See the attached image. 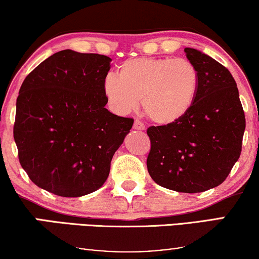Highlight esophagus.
Returning <instances> with one entry per match:
<instances>
[{"label": "esophagus", "instance_id": "esophagus-1", "mask_svg": "<svg viewBox=\"0 0 259 259\" xmlns=\"http://www.w3.org/2000/svg\"><path fill=\"white\" fill-rule=\"evenodd\" d=\"M133 128L137 130V131H144L145 130V125L141 121H139V120H136L133 123Z\"/></svg>", "mask_w": 259, "mask_h": 259}]
</instances>
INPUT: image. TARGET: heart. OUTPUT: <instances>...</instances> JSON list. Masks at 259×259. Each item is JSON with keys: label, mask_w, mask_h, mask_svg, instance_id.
I'll list each match as a JSON object with an SVG mask.
<instances>
[{"label": "heart", "mask_w": 259, "mask_h": 259, "mask_svg": "<svg viewBox=\"0 0 259 259\" xmlns=\"http://www.w3.org/2000/svg\"><path fill=\"white\" fill-rule=\"evenodd\" d=\"M200 75L187 60L136 58L119 67L118 76L109 73L102 83L108 105L126 114L139 104L145 115L160 126L183 119L194 104Z\"/></svg>", "instance_id": "b5f03b06"}]
</instances>
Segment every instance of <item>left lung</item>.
Wrapping results in <instances>:
<instances>
[{
  "instance_id": "1",
  "label": "left lung",
  "mask_w": 259,
  "mask_h": 259,
  "mask_svg": "<svg viewBox=\"0 0 259 259\" xmlns=\"http://www.w3.org/2000/svg\"><path fill=\"white\" fill-rule=\"evenodd\" d=\"M184 52L199 72V90L178 122L147 130V169L165 189L198 193L221 185L239 159L245 115L229 69L194 48Z\"/></svg>"
}]
</instances>
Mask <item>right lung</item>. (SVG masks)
<instances>
[{"label": "right lung", "instance_id": "add662e5", "mask_svg": "<svg viewBox=\"0 0 259 259\" xmlns=\"http://www.w3.org/2000/svg\"><path fill=\"white\" fill-rule=\"evenodd\" d=\"M112 59L70 49L41 62L20 88L14 139L31 182L61 197L94 192L107 180L133 119L113 114L102 83Z\"/></svg>", "mask_w": 259, "mask_h": 259}]
</instances>
